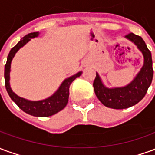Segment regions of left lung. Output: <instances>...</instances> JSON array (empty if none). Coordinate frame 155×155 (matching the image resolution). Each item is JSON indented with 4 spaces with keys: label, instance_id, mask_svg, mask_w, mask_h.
Wrapping results in <instances>:
<instances>
[{
    "label": "left lung",
    "instance_id": "obj_1",
    "mask_svg": "<svg viewBox=\"0 0 155 155\" xmlns=\"http://www.w3.org/2000/svg\"><path fill=\"white\" fill-rule=\"evenodd\" d=\"M125 37L134 43L143 54V65L140 72L130 84L124 87L111 89L105 87L98 73L93 83L94 93L99 101L104 106L116 110L126 109L139 103L146 94L153 80L152 56L145 42L140 36L134 33L128 34Z\"/></svg>",
    "mask_w": 155,
    "mask_h": 155
}]
</instances>
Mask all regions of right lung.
Here are the masks:
<instances>
[{
    "mask_svg": "<svg viewBox=\"0 0 155 155\" xmlns=\"http://www.w3.org/2000/svg\"><path fill=\"white\" fill-rule=\"evenodd\" d=\"M38 35L39 32H32L28 35H25L11 50L8 56H7L6 64L5 65V73H4L5 82V85L9 96L15 104L18 105V107L21 110H22L27 114L33 115V116L48 117L56 114L59 111L62 110L66 106L68 100H69L70 86H71V83L76 78L80 77L82 72L80 71L77 74L65 79L54 94H52L51 97L43 100V101H31L15 94L12 91V88L10 86V71H11V64H12V59L14 58L15 53L19 51L20 48L25 45L28 41H31V39L37 37Z\"/></svg>",
    "mask_w": 155,
    "mask_h": 155,
    "instance_id": "add662e5",
    "label": "right lung"
}]
</instances>
